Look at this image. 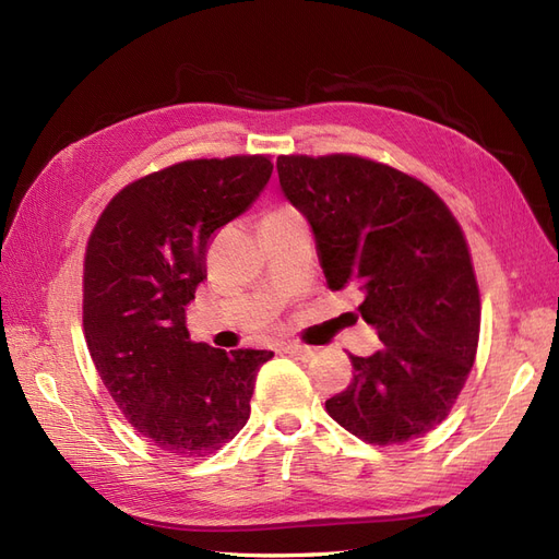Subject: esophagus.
<instances>
[{
  "label": "esophagus",
  "mask_w": 559,
  "mask_h": 559,
  "mask_svg": "<svg viewBox=\"0 0 559 559\" xmlns=\"http://www.w3.org/2000/svg\"><path fill=\"white\" fill-rule=\"evenodd\" d=\"M286 354H294V357H298V359H302V361H308V359H312L314 354H317V349L314 347H308V345H300V343H286L284 347H282Z\"/></svg>",
  "instance_id": "esophagus-1"
}]
</instances>
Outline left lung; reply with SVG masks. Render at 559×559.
Here are the masks:
<instances>
[{"mask_svg": "<svg viewBox=\"0 0 559 559\" xmlns=\"http://www.w3.org/2000/svg\"><path fill=\"white\" fill-rule=\"evenodd\" d=\"M280 186L308 218L329 289L359 286L380 347L354 357L326 413L373 445L448 417L476 361L480 294L464 233L427 183L361 156H280Z\"/></svg>", "mask_w": 559, "mask_h": 559, "instance_id": "left-lung-1", "label": "left lung"}]
</instances>
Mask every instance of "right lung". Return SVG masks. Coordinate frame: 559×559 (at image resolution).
<instances>
[{"label": "right lung", "instance_id": "add662e5", "mask_svg": "<svg viewBox=\"0 0 559 559\" xmlns=\"http://www.w3.org/2000/svg\"><path fill=\"white\" fill-rule=\"evenodd\" d=\"M267 156L183 160L118 191L83 261V333L107 392L151 445L207 456L249 419L267 349L193 343L186 306L207 280L212 235L251 207Z\"/></svg>", "mask_w": 559, "mask_h": 559}]
</instances>
